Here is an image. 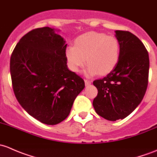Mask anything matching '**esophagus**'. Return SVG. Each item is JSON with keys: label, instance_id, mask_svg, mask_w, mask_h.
I'll use <instances>...</instances> for the list:
<instances>
[{"label": "esophagus", "instance_id": "1", "mask_svg": "<svg viewBox=\"0 0 157 157\" xmlns=\"http://www.w3.org/2000/svg\"><path fill=\"white\" fill-rule=\"evenodd\" d=\"M85 85H86V86H88V85H89L91 84V82H90V80H88V79H85Z\"/></svg>", "mask_w": 157, "mask_h": 157}]
</instances>
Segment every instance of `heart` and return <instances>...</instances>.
<instances>
[{"instance_id": "b5f03b06", "label": "heart", "mask_w": 157, "mask_h": 157, "mask_svg": "<svg viewBox=\"0 0 157 157\" xmlns=\"http://www.w3.org/2000/svg\"><path fill=\"white\" fill-rule=\"evenodd\" d=\"M66 56L68 66L72 72H78L87 60L89 64L87 75H106L113 70L119 63L120 44L113 36L90 32L78 37L74 47H68Z\"/></svg>"}]
</instances>
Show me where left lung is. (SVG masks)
Segmentation results:
<instances>
[{
	"label": "left lung",
	"instance_id": "8db88e82",
	"mask_svg": "<svg viewBox=\"0 0 157 157\" xmlns=\"http://www.w3.org/2000/svg\"><path fill=\"white\" fill-rule=\"evenodd\" d=\"M120 44L117 66L103 78L94 81L98 93L93 106L99 116L109 121L122 119L140 104L146 93L149 55L140 39L128 31H116Z\"/></svg>",
	"mask_w": 157,
	"mask_h": 157
}]
</instances>
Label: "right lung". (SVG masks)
<instances>
[{
	"label": "right lung",
	"mask_w": 157,
	"mask_h": 157,
	"mask_svg": "<svg viewBox=\"0 0 157 157\" xmlns=\"http://www.w3.org/2000/svg\"><path fill=\"white\" fill-rule=\"evenodd\" d=\"M67 44L54 29L25 34L10 57L11 80L17 101L30 116L47 125L67 119L85 82L67 65Z\"/></svg>",
	"instance_id": "1"
}]
</instances>
